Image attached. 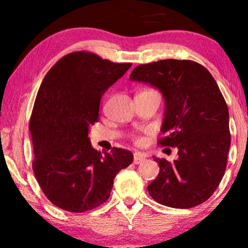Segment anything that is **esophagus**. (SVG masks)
<instances>
[{
	"label": "esophagus",
	"mask_w": 248,
	"mask_h": 248,
	"mask_svg": "<svg viewBox=\"0 0 248 248\" xmlns=\"http://www.w3.org/2000/svg\"><path fill=\"white\" fill-rule=\"evenodd\" d=\"M144 161V156L141 155V154H135L134 155V164H140Z\"/></svg>",
	"instance_id": "obj_1"
}]
</instances>
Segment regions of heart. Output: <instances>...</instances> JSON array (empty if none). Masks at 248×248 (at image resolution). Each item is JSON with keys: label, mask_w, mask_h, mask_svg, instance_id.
<instances>
[{"label": "heart", "mask_w": 248, "mask_h": 248, "mask_svg": "<svg viewBox=\"0 0 248 248\" xmlns=\"http://www.w3.org/2000/svg\"><path fill=\"white\" fill-rule=\"evenodd\" d=\"M134 142H135V143H140L141 139L140 138H134Z\"/></svg>", "instance_id": "b5f03b06"}]
</instances>
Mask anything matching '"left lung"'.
<instances>
[{
  "instance_id": "left-lung-1",
  "label": "left lung",
  "mask_w": 248,
  "mask_h": 248,
  "mask_svg": "<svg viewBox=\"0 0 248 248\" xmlns=\"http://www.w3.org/2000/svg\"><path fill=\"white\" fill-rule=\"evenodd\" d=\"M129 78L161 91L166 112L157 143L178 149L173 162L155 157L160 172L148 186L150 196L175 209L204 203L223 178L231 146L229 108L215 78L203 65L186 59L141 64Z\"/></svg>"
}]
</instances>
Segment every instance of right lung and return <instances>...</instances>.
Returning <instances> with one entry per match:
<instances>
[{
	"label": "right lung",
	"mask_w": 248,
	"mask_h": 248,
	"mask_svg": "<svg viewBox=\"0 0 248 248\" xmlns=\"http://www.w3.org/2000/svg\"><path fill=\"white\" fill-rule=\"evenodd\" d=\"M130 66L77 51L59 59L43 79L29 124L32 169L46 198L65 211L100 206L109 198L116 173L132 164L129 150L101 154L88 139L102 95Z\"/></svg>",
	"instance_id": "right-lung-1"
}]
</instances>
